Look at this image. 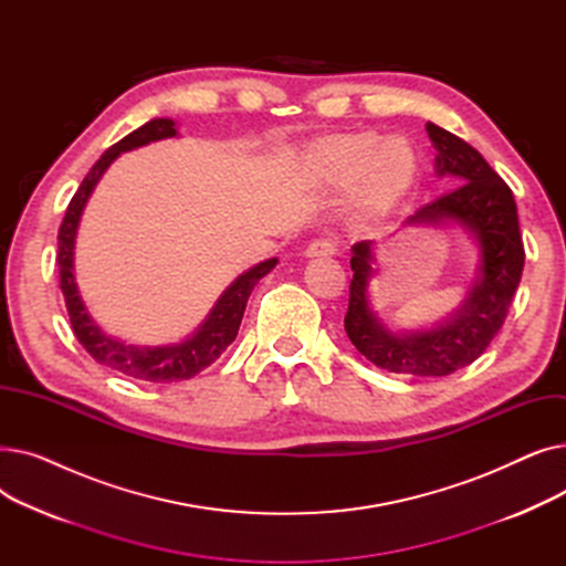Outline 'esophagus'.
I'll return each mask as SVG.
<instances>
[{
	"label": "esophagus",
	"mask_w": 566,
	"mask_h": 566,
	"mask_svg": "<svg viewBox=\"0 0 566 566\" xmlns=\"http://www.w3.org/2000/svg\"><path fill=\"white\" fill-rule=\"evenodd\" d=\"M337 252V241L335 238H316L305 250L307 256H331Z\"/></svg>",
	"instance_id": "1"
}]
</instances>
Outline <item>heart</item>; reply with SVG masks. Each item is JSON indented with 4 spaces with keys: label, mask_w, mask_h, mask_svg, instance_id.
I'll list each match as a JSON object with an SVG mask.
<instances>
[{
    "label": "heart",
    "mask_w": 566,
    "mask_h": 566,
    "mask_svg": "<svg viewBox=\"0 0 566 566\" xmlns=\"http://www.w3.org/2000/svg\"><path fill=\"white\" fill-rule=\"evenodd\" d=\"M318 171L337 188L363 181V197L371 206H390L412 184L418 158L403 137L385 139L378 133L346 135L325 142L316 151Z\"/></svg>",
    "instance_id": "heart-1"
}]
</instances>
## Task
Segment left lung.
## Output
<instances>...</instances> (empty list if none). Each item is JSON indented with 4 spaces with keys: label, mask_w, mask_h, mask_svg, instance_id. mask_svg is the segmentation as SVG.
Wrapping results in <instances>:
<instances>
[{
    "label": "left lung",
    "mask_w": 566,
    "mask_h": 566,
    "mask_svg": "<svg viewBox=\"0 0 566 566\" xmlns=\"http://www.w3.org/2000/svg\"><path fill=\"white\" fill-rule=\"evenodd\" d=\"M436 146V171L459 184L415 211L408 224H436L454 220L474 233L482 261L465 305L448 323L433 331L392 335L369 310L371 243L353 245L350 295L344 328L350 344L369 363L392 374L450 376L472 365L489 348L507 318L518 289L525 250L518 229L516 201L510 186L461 137L436 124H427Z\"/></svg>",
    "instance_id": "obj_1"
}]
</instances>
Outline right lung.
<instances>
[{"mask_svg": "<svg viewBox=\"0 0 566 566\" xmlns=\"http://www.w3.org/2000/svg\"><path fill=\"white\" fill-rule=\"evenodd\" d=\"M176 135V124L171 118H154V122L144 124L142 128L133 130L126 135L122 142H116L109 146L107 151L101 156V160L92 167L84 176L82 186L73 195L62 227H59V252H56V263H59V286H62L66 310L71 316L73 333L77 342L86 348V353L98 365H105L118 374L139 378L146 382H176V380H186L197 376L201 369L208 365H213L220 355L227 350V346L235 339L238 328H241V321L245 314V305L252 289L259 284L263 275L271 273V268H275L277 259H268L250 271L245 275L238 277L224 293L222 298L216 303L213 312L208 314L201 328L186 342L174 344V346H158V348H148V346H130L124 342H116L107 337L96 321L88 316L77 286H75V275H73V248H75V231L77 222L82 216V208L88 199V195L94 192L96 184L101 181V176L105 169L118 158V154L130 151V148L144 146L148 142L165 139Z\"/></svg>", "mask_w": 566, "mask_h": 566, "instance_id": "obj_1", "label": "right lung"}]
</instances>
